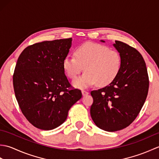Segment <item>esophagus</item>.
<instances>
[{"label":"esophagus","instance_id":"obj_1","mask_svg":"<svg viewBox=\"0 0 159 159\" xmlns=\"http://www.w3.org/2000/svg\"><path fill=\"white\" fill-rule=\"evenodd\" d=\"M82 94H83V96H87V95H88L89 94V92H87V91H86V90H82Z\"/></svg>","mask_w":159,"mask_h":159}]
</instances>
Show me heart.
Wrapping results in <instances>:
<instances>
[{
	"label": "heart",
	"instance_id": "b5f03b06",
	"mask_svg": "<svg viewBox=\"0 0 159 159\" xmlns=\"http://www.w3.org/2000/svg\"><path fill=\"white\" fill-rule=\"evenodd\" d=\"M74 57H66L63 67L70 79H75L84 67L86 72L73 82L77 88H85L98 83L107 86L113 82L121 67L119 52L100 43L87 42L76 49Z\"/></svg>",
	"mask_w": 159,
	"mask_h": 159
}]
</instances>
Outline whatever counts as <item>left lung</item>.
Instances as JSON below:
<instances>
[{
	"label": "left lung",
	"instance_id": "obj_1",
	"mask_svg": "<svg viewBox=\"0 0 159 159\" xmlns=\"http://www.w3.org/2000/svg\"><path fill=\"white\" fill-rule=\"evenodd\" d=\"M113 46L121 57L120 72L110 85L91 92V117L98 127L109 132L124 129L135 120L149 89L146 65L140 52L120 41Z\"/></svg>",
	"mask_w": 159,
	"mask_h": 159
}]
</instances>
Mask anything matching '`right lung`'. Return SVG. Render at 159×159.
Returning a JSON list of instances; mask_svg holds the SVG:
<instances>
[{"instance_id": "right-lung-1", "label": "right lung", "mask_w": 159, "mask_h": 159, "mask_svg": "<svg viewBox=\"0 0 159 159\" xmlns=\"http://www.w3.org/2000/svg\"><path fill=\"white\" fill-rule=\"evenodd\" d=\"M71 45L72 38L36 43L26 47L17 61L13 75L16 100L26 120L39 129L59 126L82 97L63 67Z\"/></svg>"}]
</instances>
